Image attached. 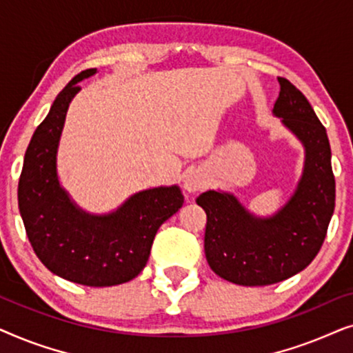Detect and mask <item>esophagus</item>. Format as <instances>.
I'll return each mask as SVG.
<instances>
[{
    "mask_svg": "<svg viewBox=\"0 0 353 353\" xmlns=\"http://www.w3.org/2000/svg\"><path fill=\"white\" fill-rule=\"evenodd\" d=\"M205 186V176L201 170H191L183 180V188L188 192H197Z\"/></svg>",
    "mask_w": 353,
    "mask_h": 353,
    "instance_id": "esophagus-1",
    "label": "esophagus"
}]
</instances>
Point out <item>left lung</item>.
<instances>
[{"label": "left lung", "mask_w": 353, "mask_h": 353, "mask_svg": "<svg viewBox=\"0 0 353 353\" xmlns=\"http://www.w3.org/2000/svg\"><path fill=\"white\" fill-rule=\"evenodd\" d=\"M273 115L302 143V176L289 201L272 216H257L225 191L197 197L207 214L204 250L210 268L241 286H268L302 272L320 252L336 201L326 128L305 96L278 77Z\"/></svg>", "instance_id": "obj_1"}]
</instances>
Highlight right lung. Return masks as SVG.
Returning a JSON list of instances; mask_svg holds the SVG:
<instances>
[{"label": "right lung", "mask_w": 353, "mask_h": 353, "mask_svg": "<svg viewBox=\"0 0 353 353\" xmlns=\"http://www.w3.org/2000/svg\"><path fill=\"white\" fill-rule=\"evenodd\" d=\"M88 69L57 94L28 144L19 180V210L37 257L57 276L91 288L115 286L141 273L159 226L185 202L176 185L130 196L109 214H90L72 201L57 176V148L70 101Z\"/></svg>", "instance_id": "1"}]
</instances>
